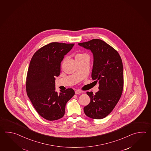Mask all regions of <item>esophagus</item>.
Listing matches in <instances>:
<instances>
[{
    "mask_svg": "<svg viewBox=\"0 0 151 151\" xmlns=\"http://www.w3.org/2000/svg\"><path fill=\"white\" fill-rule=\"evenodd\" d=\"M80 93H81V91L79 90H77L75 91V93L76 94H80Z\"/></svg>",
    "mask_w": 151,
    "mask_h": 151,
    "instance_id": "esophagus-1",
    "label": "esophagus"
}]
</instances>
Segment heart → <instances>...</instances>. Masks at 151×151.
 Wrapping results in <instances>:
<instances>
[{
	"label": "heart",
	"instance_id": "obj_1",
	"mask_svg": "<svg viewBox=\"0 0 151 151\" xmlns=\"http://www.w3.org/2000/svg\"><path fill=\"white\" fill-rule=\"evenodd\" d=\"M85 56H88V55L86 54V53H78V54L76 55V58H77V57H85Z\"/></svg>",
	"mask_w": 151,
	"mask_h": 151
}]
</instances>
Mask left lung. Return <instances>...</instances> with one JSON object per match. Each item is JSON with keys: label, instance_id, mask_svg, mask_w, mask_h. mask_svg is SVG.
<instances>
[{"label": "left lung", "instance_id": "8db88e82", "mask_svg": "<svg viewBox=\"0 0 151 151\" xmlns=\"http://www.w3.org/2000/svg\"><path fill=\"white\" fill-rule=\"evenodd\" d=\"M78 44L93 53L92 78L99 83V90L95 94L87 92L91 101L83 111L91 118L103 119L112 111L122 94V60L116 50L101 39H94Z\"/></svg>", "mask_w": 151, "mask_h": 151}]
</instances>
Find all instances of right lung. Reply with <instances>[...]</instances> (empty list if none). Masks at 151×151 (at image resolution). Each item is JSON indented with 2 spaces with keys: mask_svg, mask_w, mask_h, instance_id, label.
<instances>
[{
  "mask_svg": "<svg viewBox=\"0 0 151 151\" xmlns=\"http://www.w3.org/2000/svg\"><path fill=\"white\" fill-rule=\"evenodd\" d=\"M74 45L51 42L35 52L30 61L26 82L27 94L39 114L47 120L64 116L66 104L74 95L71 88L59 94L55 90V77L60 73L61 62Z\"/></svg>",
  "mask_w": 151,
  "mask_h": 151,
  "instance_id": "obj_1",
  "label": "right lung"
}]
</instances>
